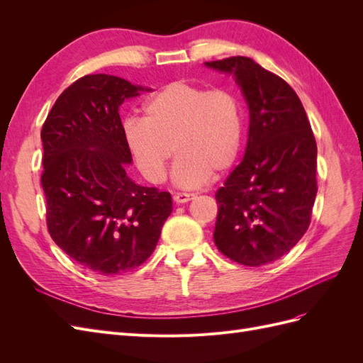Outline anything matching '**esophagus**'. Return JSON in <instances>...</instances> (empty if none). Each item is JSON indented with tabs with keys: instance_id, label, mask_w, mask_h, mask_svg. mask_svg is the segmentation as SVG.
<instances>
[{
	"instance_id": "34e87169",
	"label": "esophagus",
	"mask_w": 363,
	"mask_h": 363,
	"mask_svg": "<svg viewBox=\"0 0 363 363\" xmlns=\"http://www.w3.org/2000/svg\"><path fill=\"white\" fill-rule=\"evenodd\" d=\"M194 194H188V192H179V194H175L174 195V201L175 203H179V204H182V203H188V201H191V200H194Z\"/></svg>"
}]
</instances>
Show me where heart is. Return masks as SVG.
Segmentation results:
<instances>
[{"label":"heart","instance_id":"b5f03b06","mask_svg":"<svg viewBox=\"0 0 363 363\" xmlns=\"http://www.w3.org/2000/svg\"><path fill=\"white\" fill-rule=\"evenodd\" d=\"M145 119L128 118L124 139L138 168L151 183L167 179L168 163L179 155L174 180L184 188L232 168L244 140V108L228 87L184 80L163 86L147 101Z\"/></svg>","mask_w":363,"mask_h":363}]
</instances>
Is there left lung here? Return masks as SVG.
Instances as JSON below:
<instances>
[{
    "mask_svg": "<svg viewBox=\"0 0 363 363\" xmlns=\"http://www.w3.org/2000/svg\"><path fill=\"white\" fill-rule=\"evenodd\" d=\"M206 67L232 72L250 108L244 160L215 195V244L240 265H267L311 225L318 191L313 131L292 87L252 59L233 56Z\"/></svg>",
    "mask_w": 363,
    "mask_h": 363,
    "instance_id": "1",
    "label": "left lung"
}]
</instances>
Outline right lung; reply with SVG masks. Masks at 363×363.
I'll use <instances>...</instances> for the list:
<instances>
[{"mask_svg": "<svg viewBox=\"0 0 363 363\" xmlns=\"http://www.w3.org/2000/svg\"><path fill=\"white\" fill-rule=\"evenodd\" d=\"M138 91L115 75H84L60 94L40 131L48 233L100 276L142 265L172 212L169 192L139 186L125 172L131 152L118 111Z\"/></svg>", "mask_w": 363, "mask_h": 363, "instance_id": "add662e5", "label": "right lung"}]
</instances>
